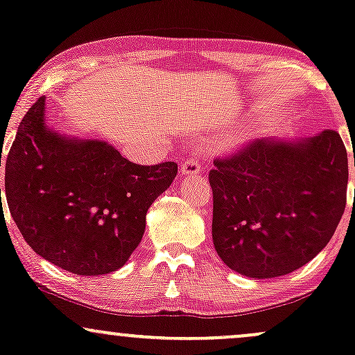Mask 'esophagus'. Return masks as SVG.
Returning a JSON list of instances; mask_svg holds the SVG:
<instances>
[{
  "label": "esophagus",
  "mask_w": 355,
  "mask_h": 355,
  "mask_svg": "<svg viewBox=\"0 0 355 355\" xmlns=\"http://www.w3.org/2000/svg\"><path fill=\"white\" fill-rule=\"evenodd\" d=\"M201 159L198 156H189L188 159H184L181 164V173L184 174V176H194V174L201 173Z\"/></svg>",
  "instance_id": "1"
}]
</instances>
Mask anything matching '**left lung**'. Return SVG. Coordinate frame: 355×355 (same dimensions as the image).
Returning <instances> with one entry per match:
<instances>
[{"label": "left lung", "mask_w": 355, "mask_h": 355, "mask_svg": "<svg viewBox=\"0 0 355 355\" xmlns=\"http://www.w3.org/2000/svg\"><path fill=\"white\" fill-rule=\"evenodd\" d=\"M347 181V150L329 129L292 141L260 139L216 159L209 184L218 257L258 280L295 272L336 233Z\"/></svg>", "instance_id": "1"}]
</instances>
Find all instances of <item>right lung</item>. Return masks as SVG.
<instances>
[{
	"label": "right lung",
	"mask_w": 355,
	"mask_h": 355,
	"mask_svg": "<svg viewBox=\"0 0 355 355\" xmlns=\"http://www.w3.org/2000/svg\"><path fill=\"white\" fill-rule=\"evenodd\" d=\"M176 174V162L134 164L109 142L50 129L40 97L8 153L5 196L35 253L92 277L125 265L142 240L147 209Z\"/></svg>",
	"instance_id": "1"
}]
</instances>
